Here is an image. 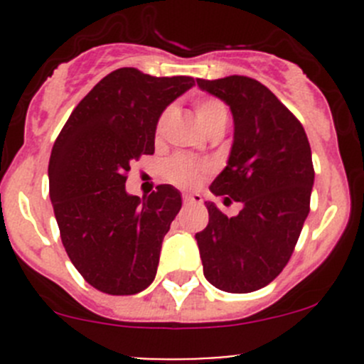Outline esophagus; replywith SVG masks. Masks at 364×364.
I'll list each match as a JSON object with an SVG mask.
<instances>
[{"mask_svg": "<svg viewBox=\"0 0 364 364\" xmlns=\"http://www.w3.org/2000/svg\"><path fill=\"white\" fill-rule=\"evenodd\" d=\"M183 203L185 204H200L203 203V197H200V193H185V196H183Z\"/></svg>", "mask_w": 364, "mask_h": 364, "instance_id": "obj_1", "label": "esophagus"}]
</instances>
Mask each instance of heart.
Returning <instances> with one entry per match:
<instances>
[{
  "label": "heart",
  "mask_w": 364,
  "mask_h": 364,
  "mask_svg": "<svg viewBox=\"0 0 364 364\" xmlns=\"http://www.w3.org/2000/svg\"><path fill=\"white\" fill-rule=\"evenodd\" d=\"M196 114L199 119L200 127L205 132L215 130L220 124L227 123V111L225 105L222 102L215 100V98H200L196 104ZM172 119V109H165L160 114L159 123H156V139L161 141L167 132L168 123ZM209 171L208 164H203L199 160H193L185 155H176L171 160L165 161L164 165V176L168 183L179 186V188H192L196 186L200 179L204 178L205 172Z\"/></svg>",
  "instance_id": "b5f03b06"
}]
</instances>
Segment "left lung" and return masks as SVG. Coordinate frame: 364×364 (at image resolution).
Segmentation results:
<instances>
[{
	"label": "left lung",
	"instance_id": "8db88e82",
	"mask_svg": "<svg viewBox=\"0 0 364 364\" xmlns=\"http://www.w3.org/2000/svg\"><path fill=\"white\" fill-rule=\"evenodd\" d=\"M229 105L234 141L225 168L209 190L241 203L227 216L205 203L209 223L196 234L205 280L234 294L259 291L287 266L310 213L311 149L296 116L259 80L229 75L197 79Z\"/></svg>",
	"mask_w": 364,
	"mask_h": 364
}]
</instances>
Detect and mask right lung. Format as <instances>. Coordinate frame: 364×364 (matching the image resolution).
I'll return each instance as SVG.
<instances>
[{
    "label": "right lung",
    "instance_id": "obj_1",
    "mask_svg": "<svg viewBox=\"0 0 364 364\" xmlns=\"http://www.w3.org/2000/svg\"><path fill=\"white\" fill-rule=\"evenodd\" d=\"M192 86L186 75L114 70L79 102L54 142L49 196L61 241L84 280L105 294H137L155 280L181 193L160 185L141 199L124 183L132 160L155 153L160 114Z\"/></svg>",
    "mask_w": 364,
    "mask_h": 364
}]
</instances>
